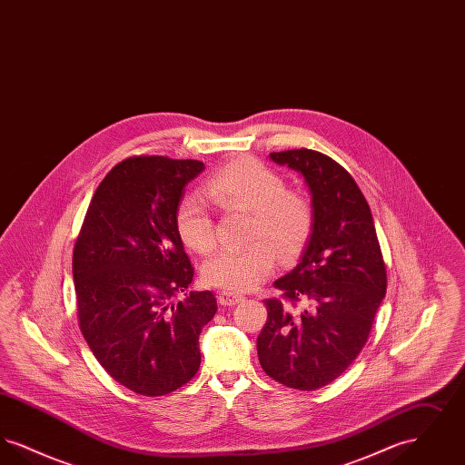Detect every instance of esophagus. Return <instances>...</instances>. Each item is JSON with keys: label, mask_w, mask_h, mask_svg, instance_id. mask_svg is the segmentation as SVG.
<instances>
[{"label": "esophagus", "mask_w": 465, "mask_h": 465, "mask_svg": "<svg viewBox=\"0 0 465 465\" xmlns=\"http://www.w3.org/2000/svg\"><path fill=\"white\" fill-rule=\"evenodd\" d=\"M242 300L243 296L242 294H239V292H230V291H222V292L218 294V302L222 303L223 307H233V305L241 303Z\"/></svg>", "instance_id": "esophagus-1"}]
</instances>
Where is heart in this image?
<instances>
[{
  "label": "heart",
  "mask_w": 465,
  "mask_h": 465,
  "mask_svg": "<svg viewBox=\"0 0 465 465\" xmlns=\"http://www.w3.org/2000/svg\"><path fill=\"white\" fill-rule=\"evenodd\" d=\"M203 190L223 209L251 211L249 239H258L243 247L223 249L213 256L202 268V279L209 286L230 292L254 289L273 270L274 246L282 258H288L310 237L313 209L309 200L286 190L284 179L254 158H239L224 165L205 181ZM176 230L183 243L199 254L216 247L214 222L200 200L186 197L179 202Z\"/></svg>",
  "instance_id": "b5f03b06"
}]
</instances>
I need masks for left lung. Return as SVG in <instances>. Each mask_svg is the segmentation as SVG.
I'll use <instances>...</instances> for the list:
<instances>
[{
    "label": "left lung",
    "instance_id": "1",
    "mask_svg": "<svg viewBox=\"0 0 465 465\" xmlns=\"http://www.w3.org/2000/svg\"><path fill=\"white\" fill-rule=\"evenodd\" d=\"M270 158L305 177L313 226L300 263L273 282L282 296L265 300L258 357L275 381L315 391L361 354L387 291V272L370 205L354 177L307 148Z\"/></svg>",
    "mask_w": 465,
    "mask_h": 465
}]
</instances>
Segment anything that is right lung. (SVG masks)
<instances>
[{"instance_id":"right-lung-1","label":"right lung","mask_w":465,"mask_h":465,"mask_svg":"<svg viewBox=\"0 0 465 465\" xmlns=\"http://www.w3.org/2000/svg\"><path fill=\"white\" fill-rule=\"evenodd\" d=\"M200 160L129 156L97 186L73 251L80 330L106 373L135 394L156 398L200 368L199 336L218 303L190 292L193 266L176 230L184 186Z\"/></svg>"}]
</instances>
